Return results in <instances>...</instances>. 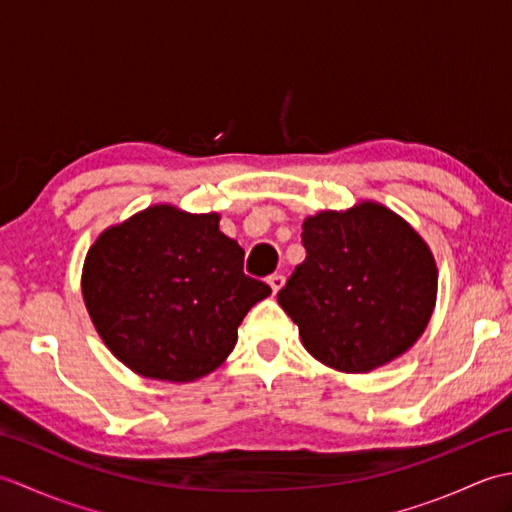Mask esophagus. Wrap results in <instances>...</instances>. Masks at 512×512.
Wrapping results in <instances>:
<instances>
[{
    "mask_svg": "<svg viewBox=\"0 0 512 512\" xmlns=\"http://www.w3.org/2000/svg\"><path fill=\"white\" fill-rule=\"evenodd\" d=\"M284 284H286V277L284 275H273V277H268V286L273 288V292L277 295V292L284 288Z\"/></svg>",
    "mask_w": 512,
    "mask_h": 512,
    "instance_id": "obj_1",
    "label": "esophagus"
}]
</instances>
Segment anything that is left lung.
I'll return each mask as SVG.
<instances>
[{"label": "left lung", "instance_id": "8db88e82", "mask_svg": "<svg viewBox=\"0 0 512 512\" xmlns=\"http://www.w3.org/2000/svg\"><path fill=\"white\" fill-rule=\"evenodd\" d=\"M306 262L279 290L306 350L339 372L394 361L427 328L438 268L413 228L374 202L303 222Z\"/></svg>", "mask_w": 512, "mask_h": 512}]
</instances>
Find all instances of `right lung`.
<instances>
[{
  "label": "right lung",
  "mask_w": 512,
  "mask_h": 512,
  "mask_svg": "<svg viewBox=\"0 0 512 512\" xmlns=\"http://www.w3.org/2000/svg\"><path fill=\"white\" fill-rule=\"evenodd\" d=\"M270 295L244 275L220 215L160 204L107 228L88 250L83 299L112 354L145 378L189 383L233 352L246 312Z\"/></svg>",
  "instance_id": "add662e5"
}]
</instances>
